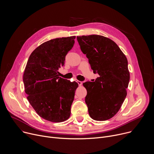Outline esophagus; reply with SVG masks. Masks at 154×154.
<instances>
[{"instance_id":"esophagus-1","label":"esophagus","mask_w":154,"mask_h":154,"mask_svg":"<svg viewBox=\"0 0 154 154\" xmlns=\"http://www.w3.org/2000/svg\"><path fill=\"white\" fill-rule=\"evenodd\" d=\"M77 83L79 84V86H81V85H82V82L81 81H79V80H77Z\"/></svg>"}]
</instances>
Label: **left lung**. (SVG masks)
Segmentation results:
<instances>
[{
	"mask_svg": "<svg viewBox=\"0 0 154 154\" xmlns=\"http://www.w3.org/2000/svg\"><path fill=\"white\" fill-rule=\"evenodd\" d=\"M77 39L93 72L99 75L95 82L83 83L89 115L96 121L110 119L119 110L127 96L125 89L130 80L127 58L114 41L103 36Z\"/></svg>",
	"mask_w": 154,
	"mask_h": 154,
	"instance_id": "obj_1",
	"label": "left lung"
}]
</instances>
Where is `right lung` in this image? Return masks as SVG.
<instances>
[{
	"label": "right lung",
	"instance_id": "1",
	"mask_svg": "<svg viewBox=\"0 0 154 154\" xmlns=\"http://www.w3.org/2000/svg\"><path fill=\"white\" fill-rule=\"evenodd\" d=\"M75 36L55 38L33 51L23 75L27 99L37 114L47 121L60 122L71 115V106L78 87L58 76L65 57L72 49Z\"/></svg>",
	"mask_w": 154,
	"mask_h": 154
}]
</instances>
